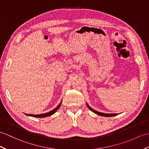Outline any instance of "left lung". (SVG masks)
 Returning a JSON list of instances; mask_svg holds the SVG:
<instances>
[{
    "mask_svg": "<svg viewBox=\"0 0 149 149\" xmlns=\"http://www.w3.org/2000/svg\"><path fill=\"white\" fill-rule=\"evenodd\" d=\"M87 106L88 108L90 109L92 112H93L94 113H96L97 115L98 116H104V117H112V116H117V113H102V112H98V111H96V110H95L94 109H93L91 107H90L89 106L88 104H87Z\"/></svg>",
    "mask_w": 149,
    "mask_h": 149,
    "instance_id": "1",
    "label": "left lung"
}]
</instances>
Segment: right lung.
Listing matches in <instances>:
<instances>
[{
	"instance_id": "add662e5",
	"label": "right lung",
	"mask_w": 149,
	"mask_h": 149,
	"mask_svg": "<svg viewBox=\"0 0 149 149\" xmlns=\"http://www.w3.org/2000/svg\"><path fill=\"white\" fill-rule=\"evenodd\" d=\"M61 104V102H60V104H59L56 108H55L54 110H51V111L47 112V113H42V114H39V115H33V114H27V113H25L26 116H32V117H48V116H50L51 115H53V114H54L55 112H56L58 109L60 108V107Z\"/></svg>"
}]
</instances>
